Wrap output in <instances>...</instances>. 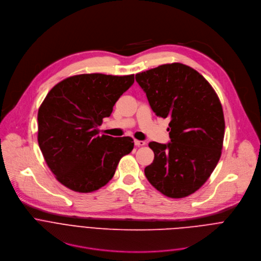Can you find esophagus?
I'll return each instance as SVG.
<instances>
[{
	"mask_svg": "<svg viewBox=\"0 0 261 261\" xmlns=\"http://www.w3.org/2000/svg\"><path fill=\"white\" fill-rule=\"evenodd\" d=\"M134 144H135L136 146H143V145H145V141L135 139V140H134Z\"/></svg>",
	"mask_w": 261,
	"mask_h": 261,
	"instance_id": "obj_1",
	"label": "esophagus"
}]
</instances>
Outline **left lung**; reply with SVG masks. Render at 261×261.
Returning <instances> with one entry per match:
<instances>
[{"label":"left lung","instance_id":"8db88e82","mask_svg":"<svg viewBox=\"0 0 261 261\" xmlns=\"http://www.w3.org/2000/svg\"><path fill=\"white\" fill-rule=\"evenodd\" d=\"M156 116L168 118V143L151 141L154 161L144 174L171 198L186 197L210 177L221 157L225 122L212 86L193 68L161 65L135 75Z\"/></svg>","mask_w":261,"mask_h":261}]
</instances>
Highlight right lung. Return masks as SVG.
Segmentation results:
<instances>
[{
    "mask_svg": "<svg viewBox=\"0 0 261 261\" xmlns=\"http://www.w3.org/2000/svg\"><path fill=\"white\" fill-rule=\"evenodd\" d=\"M134 75L81 74L55 86L38 110V143L46 164L67 188L89 193L113 178L133 139L99 135Z\"/></svg>",
    "mask_w": 261,
    "mask_h": 261,
    "instance_id": "obj_1",
    "label": "right lung"
}]
</instances>
